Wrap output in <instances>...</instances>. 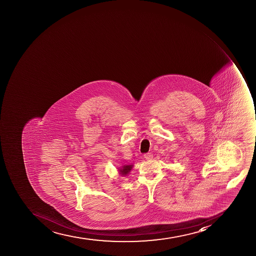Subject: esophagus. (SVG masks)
Here are the masks:
<instances>
[{"label":"esophagus","instance_id":"34e87169","mask_svg":"<svg viewBox=\"0 0 256 256\" xmlns=\"http://www.w3.org/2000/svg\"><path fill=\"white\" fill-rule=\"evenodd\" d=\"M144 157H145L146 160H150L153 158V154L148 152V153H146V154H144Z\"/></svg>","mask_w":256,"mask_h":256}]
</instances>
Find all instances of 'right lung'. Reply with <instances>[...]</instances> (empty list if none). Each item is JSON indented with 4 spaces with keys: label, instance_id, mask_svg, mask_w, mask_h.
Returning a JSON list of instances; mask_svg holds the SVG:
<instances>
[{
    "label": "right lung",
    "instance_id": "obj_1",
    "mask_svg": "<svg viewBox=\"0 0 256 256\" xmlns=\"http://www.w3.org/2000/svg\"><path fill=\"white\" fill-rule=\"evenodd\" d=\"M132 168V166H124L122 167V168H120V174L122 175V176H125V175H127L129 172H130V170Z\"/></svg>",
    "mask_w": 256,
    "mask_h": 256
}]
</instances>
